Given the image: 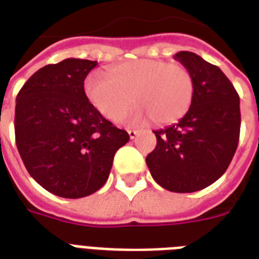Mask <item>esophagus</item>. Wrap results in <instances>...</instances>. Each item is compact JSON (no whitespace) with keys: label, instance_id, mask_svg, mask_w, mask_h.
Segmentation results:
<instances>
[{"label":"esophagus","instance_id":"1","mask_svg":"<svg viewBox=\"0 0 259 259\" xmlns=\"http://www.w3.org/2000/svg\"><path fill=\"white\" fill-rule=\"evenodd\" d=\"M127 133H129V137L133 140V138L137 137V134L140 133V132H138V130H127Z\"/></svg>","mask_w":259,"mask_h":259}]
</instances>
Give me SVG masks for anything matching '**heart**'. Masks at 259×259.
Returning <instances> with one entry per match:
<instances>
[{
	"label": "heart",
	"mask_w": 259,
	"mask_h": 259,
	"mask_svg": "<svg viewBox=\"0 0 259 259\" xmlns=\"http://www.w3.org/2000/svg\"><path fill=\"white\" fill-rule=\"evenodd\" d=\"M193 90L192 74L187 67L160 59L122 62L110 67L105 76L94 74L84 83L87 99L106 119L118 121L133 101L137 106L130 113V121L152 118L157 125L184 117L192 103Z\"/></svg>",
	"instance_id": "b5f03b06"
}]
</instances>
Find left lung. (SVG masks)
I'll return each mask as SVG.
<instances>
[{
	"label": "left lung",
	"instance_id": "obj_1",
	"mask_svg": "<svg viewBox=\"0 0 259 259\" xmlns=\"http://www.w3.org/2000/svg\"><path fill=\"white\" fill-rule=\"evenodd\" d=\"M175 59L192 74L193 98L180 121L154 130L157 145L146 157L154 181L170 192H196L226 172L239 141V95L219 67L181 51Z\"/></svg>",
	"mask_w": 259,
	"mask_h": 259
}]
</instances>
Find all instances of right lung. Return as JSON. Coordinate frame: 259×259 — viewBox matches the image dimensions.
<instances>
[{
    "instance_id": "1",
    "label": "right lung",
    "mask_w": 259,
    "mask_h": 259,
    "mask_svg": "<svg viewBox=\"0 0 259 259\" xmlns=\"http://www.w3.org/2000/svg\"><path fill=\"white\" fill-rule=\"evenodd\" d=\"M66 59L36 71L16 99V145L29 175L48 192L89 196L109 179L114 154L129 134L90 103L84 79L97 66Z\"/></svg>"
}]
</instances>
